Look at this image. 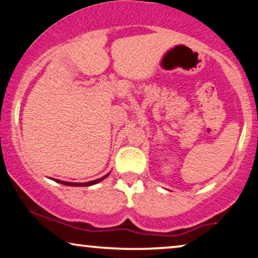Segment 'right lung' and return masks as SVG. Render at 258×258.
<instances>
[{"label": "right lung", "mask_w": 258, "mask_h": 258, "mask_svg": "<svg viewBox=\"0 0 258 258\" xmlns=\"http://www.w3.org/2000/svg\"><path fill=\"white\" fill-rule=\"evenodd\" d=\"M110 174V173H108ZM108 174H106V175L105 176H103V177H100V179H97V180H93V181H90V182H84V183H74V182H65V181H60V180H55V181H57L58 183H61V184H65V186H74V187H88V186H92V184H96V183H98V182H100L101 180H104L105 177L106 176H108Z\"/></svg>", "instance_id": "right-lung-1"}]
</instances>
